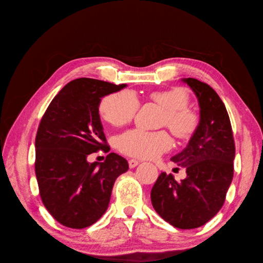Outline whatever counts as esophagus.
Listing matches in <instances>:
<instances>
[{
    "instance_id": "esophagus-1",
    "label": "esophagus",
    "mask_w": 263,
    "mask_h": 263,
    "mask_svg": "<svg viewBox=\"0 0 263 263\" xmlns=\"http://www.w3.org/2000/svg\"><path fill=\"white\" fill-rule=\"evenodd\" d=\"M139 164V161H137V160H135V159H131V160H128V166H130L131 169H133V168H136V166Z\"/></svg>"
}]
</instances>
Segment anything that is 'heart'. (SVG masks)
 <instances>
[{
	"mask_svg": "<svg viewBox=\"0 0 263 263\" xmlns=\"http://www.w3.org/2000/svg\"><path fill=\"white\" fill-rule=\"evenodd\" d=\"M152 101L164 109L162 123L179 139H189L199 126V117L187 108L190 98L184 88H171L151 93ZM100 114L111 125H123L136 116L139 109V100L131 90L109 94L100 103ZM173 140L165 131H146L131 128L116 138L117 149L128 156L139 159H154L169 151Z\"/></svg>",
	"mask_w": 263,
	"mask_h": 263,
	"instance_id": "obj_1",
	"label": "heart"
}]
</instances>
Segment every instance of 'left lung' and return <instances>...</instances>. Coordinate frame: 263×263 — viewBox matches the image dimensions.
<instances>
[{
    "label": "left lung",
    "mask_w": 263,
    "mask_h": 263,
    "mask_svg": "<svg viewBox=\"0 0 263 263\" xmlns=\"http://www.w3.org/2000/svg\"><path fill=\"white\" fill-rule=\"evenodd\" d=\"M198 99L199 126L187 146L171 161L186 170L175 180L161 173L151 192L155 212L178 229L206 224L222 208L233 177L235 141L230 118L221 98L211 86L194 78L181 79Z\"/></svg>",
    "instance_id": "8db88e82"
}]
</instances>
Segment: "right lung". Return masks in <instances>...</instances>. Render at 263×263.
I'll list each match as a JSON object with an SVG mask.
<instances>
[{
  "mask_svg": "<svg viewBox=\"0 0 263 263\" xmlns=\"http://www.w3.org/2000/svg\"><path fill=\"white\" fill-rule=\"evenodd\" d=\"M126 84L79 78L52 99L35 137V175L40 197L57 222L71 229L92 226L106 213L114 183L128 163L110 153L102 163L92 153L109 152L99 115L101 99Z\"/></svg>",
  "mask_w": 263,
  "mask_h": 263,
  "instance_id": "add662e5",
  "label": "right lung"
}]
</instances>
